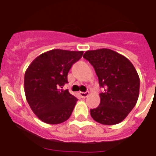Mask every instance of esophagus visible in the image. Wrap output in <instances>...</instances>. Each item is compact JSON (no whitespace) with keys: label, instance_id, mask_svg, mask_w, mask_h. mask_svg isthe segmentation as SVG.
<instances>
[{"label":"esophagus","instance_id":"1","mask_svg":"<svg viewBox=\"0 0 156 156\" xmlns=\"http://www.w3.org/2000/svg\"><path fill=\"white\" fill-rule=\"evenodd\" d=\"M79 95L82 98H87L89 95V91H86V92H79Z\"/></svg>","mask_w":156,"mask_h":156}]
</instances>
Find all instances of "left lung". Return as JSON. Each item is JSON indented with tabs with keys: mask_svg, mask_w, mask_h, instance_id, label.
Wrapping results in <instances>:
<instances>
[{
	"mask_svg": "<svg viewBox=\"0 0 156 156\" xmlns=\"http://www.w3.org/2000/svg\"><path fill=\"white\" fill-rule=\"evenodd\" d=\"M83 57L95 69L100 87V104L90 109V116L103 125H116L134 108L140 80L134 66L126 56L107 48L87 51Z\"/></svg>",
	"mask_w": 156,
	"mask_h": 156,
	"instance_id": "8db88e82",
	"label": "left lung"
}]
</instances>
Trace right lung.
Listing matches in <instances>:
<instances>
[{"mask_svg": "<svg viewBox=\"0 0 156 156\" xmlns=\"http://www.w3.org/2000/svg\"><path fill=\"white\" fill-rule=\"evenodd\" d=\"M83 51L53 49L41 54L25 73L26 99L33 112L47 124L56 125L69 118L78 99L68 90L67 75Z\"/></svg>", "mask_w": 156, "mask_h": 156, "instance_id": "right-lung-1", "label": "right lung"}]
</instances>
